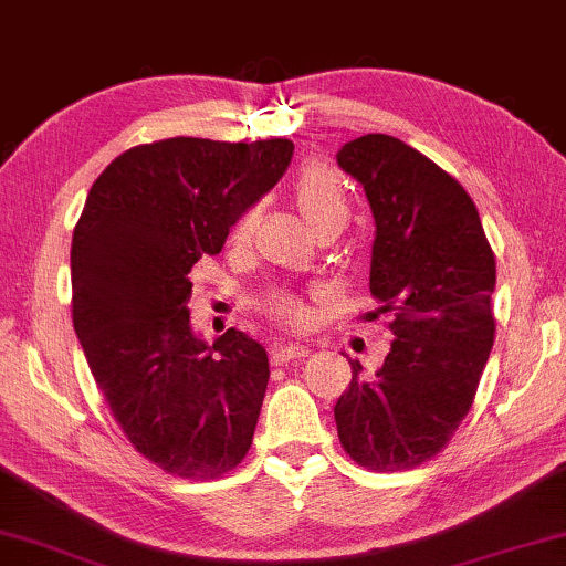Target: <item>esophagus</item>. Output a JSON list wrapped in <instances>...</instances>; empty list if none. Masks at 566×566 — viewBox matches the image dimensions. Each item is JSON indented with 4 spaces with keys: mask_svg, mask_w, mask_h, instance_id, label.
<instances>
[{
    "mask_svg": "<svg viewBox=\"0 0 566 566\" xmlns=\"http://www.w3.org/2000/svg\"><path fill=\"white\" fill-rule=\"evenodd\" d=\"M307 346L300 344V342H284V344H274V349H271V357H274L276 365H284V361L290 359H300V357H307Z\"/></svg>",
    "mask_w": 566,
    "mask_h": 566,
    "instance_id": "obj_1",
    "label": "esophagus"
}]
</instances>
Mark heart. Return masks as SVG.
<instances>
[{"instance_id": "heart-1", "label": "heart", "mask_w": 566, "mask_h": 566, "mask_svg": "<svg viewBox=\"0 0 566 566\" xmlns=\"http://www.w3.org/2000/svg\"><path fill=\"white\" fill-rule=\"evenodd\" d=\"M292 191H295L300 212L305 214L311 228H318V224L326 222H336L344 228L346 220H349V199H346V191L336 172H331L326 168H305L295 178ZM255 217H259V209H245L235 222V228H232V240H245L251 235ZM266 307L279 321L300 323L305 318V307L292 295H274L266 303Z\"/></svg>"}]
</instances>
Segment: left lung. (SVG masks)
Returning <instances> with one entry per match:
<instances>
[{"label": "left lung", "mask_w": 566, "mask_h": 566, "mask_svg": "<svg viewBox=\"0 0 566 566\" xmlns=\"http://www.w3.org/2000/svg\"><path fill=\"white\" fill-rule=\"evenodd\" d=\"M375 220L370 295L394 313L380 370L349 359L338 440L373 471L417 469L471 409L494 344V253L465 188L406 142L365 134L336 153Z\"/></svg>", "instance_id": "left-lung-1"}]
</instances>
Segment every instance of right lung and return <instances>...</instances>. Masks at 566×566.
<instances>
[{"label":"right lung","mask_w":566,"mask_h":566,"mask_svg":"<svg viewBox=\"0 0 566 566\" xmlns=\"http://www.w3.org/2000/svg\"><path fill=\"white\" fill-rule=\"evenodd\" d=\"M290 139L176 137L118 155L72 235V321L90 373L142 455L184 479L243 461L269 382L266 349L238 328H191V279L290 168Z\"/></svg>","instance_id":"obj_1"}]
</instances>
